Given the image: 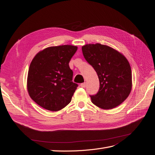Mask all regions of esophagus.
<instances>
[{
  "label": "esophagus",
  "instance_id": "obj_1",
  "mask_svg": "<svg viewBox=\"0 0 155 155\" xmlns=\"http://www.w3.org/2000/svg\"><path fill=\"white\" fill-rule=\"evenodd\" d=\"M80 86L82 87V88H85L86 87V83H81Z\"/></svg>",
  "mask_w": 155,
  "mask_h": 155
}]
</instances>
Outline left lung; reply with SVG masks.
I'll use <instances>...</instances> for the list:
<instances>
[{
    "instance_id": "obj_1",
    "label": "left lung",
    "mask_w": 155,
    "mask_h": 155,
    "mask_svg": "<svg viewBox=\"0 0 155 155\" xmlns=\"http://www.w3.org/2000/svg\"><path fill=\"white\" fill-rule=\"evenodd\" d=\"M84 58L95 70L100 81L92 102L103 109H111L123 103L132 88V72L127 59L119 51L100 43L82 46Z\"/></svg>"
}]
</instances>
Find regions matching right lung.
<instances>
[{"instance_id":"1","label":"right lung","mask_w":155,"mask_h":155,"mask_svg":"<svg viewBox=\"0 0 155 155\" xmlns=\"http://www.w3.org/2000/svg\"><path fill=\"white\" fill-rule=\"evenodd\" d=\"M78 47L51 46L42 50L31 61L27 88L31 99L44 109L58 111L71 101L78 85L72 81L69 62Z\"/></svg>"}]
</instances>
